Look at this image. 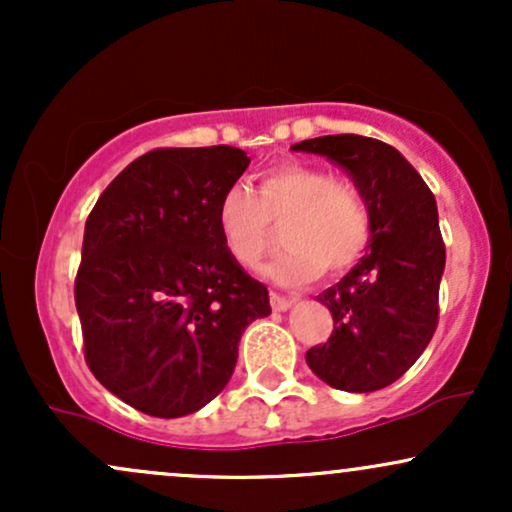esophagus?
<instances>
[{
    "label": "esophagus",
    "instance_id": "34e87169",
    "mask_svg": "<svg viewBox=\"0 0 512 512\" xmlns=\"http://www.w3.org/2000/svg\"><path fill=\"white\" fill-rule=\"evenodd\" d=\"M269 303H272V310H276V313H284V310H289L293 305V298L279 296V293H269Z\"/></svg>",
    "mask_w": 512,
    "mask_h": 512
}]
</instances>
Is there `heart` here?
<instances>
[{
  "instance_id": "1",
  "label": "heart",
  "mask_w": 512,
  "mask_h": 512,
  "mask_svg": "<svg viewBox=\"0 0 512 512\" xmlns=\"http://www.w3.org/2000/svg\"><path fill=\"white\" fill-rule=\"evenodd\" d=\"M281 223V255L267 274L279 284H303L325 272H349L373 236V214L356 187L310 163L281 161L255 178V192L233 185L216 204V228L228 257L255 269Z\"/></svg>"
}]
</instances>
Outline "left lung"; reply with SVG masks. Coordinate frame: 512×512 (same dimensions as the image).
Returning a JSON list of instances; mask_svg holds the SVG:
<instances>
[{"mask_svg":"<svg viewBox=\"0 0 512 512\" xmlns=\"http://www.w3.org/2000/svg\"><path fill=\"white\" fill-rule=\"evenodd\" d=\"M291 149L327 156L346 170L373 214L366 255L317 296L334 330L305 361L337 390H383L414 366L438 325L445 245L436 197L407 158L378 139L330 134Z\"/></svg>","mask_w":512,"mask_h":512,"instance_id":"1","label":"left lung"}]
</instances>
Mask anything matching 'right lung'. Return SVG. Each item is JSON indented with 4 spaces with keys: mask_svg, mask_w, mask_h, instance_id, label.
Masks as SVG:
<instances>
[{
    "mask_svg": "<svg viewBox=\"0 0 512 512\" xmlns=\"http://www.w3.org/2000/svg\"><path fill=\"white\" fill-rule=\"evenodd\" d=\"M250 166L233 146L154 149L105 187L74 281L84 356L129 407L178 419L231 380L267 286L228 257L216 204Z\"/></svg>",
    "mask_w": 512,
    "mask_h": 512,
    "instance_id": "1",
    "label": "right lung"
}]
</instances>
